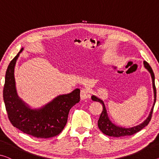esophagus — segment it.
Instances as JSON below:
<instances>
[{
  "label": "esophagus",
  "mask_w": 159,
  "mask_h": 159,
  "mask_svg": "<svg viewBox=\"0 0 159 159\" xmlns=\"http://www.w3.org/2000/svg\"><path fill=\"white\" fill-rule=\"evenodd\" d=\"M90 97L89 92L87 89H83L81 90V92H80V98L82 100L87 99Z\"/></svg>",
  "instance_id": "esophagus-1"
}]
</instances>
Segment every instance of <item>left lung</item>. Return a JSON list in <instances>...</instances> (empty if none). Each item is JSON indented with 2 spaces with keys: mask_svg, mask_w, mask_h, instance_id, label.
Wrapping results in <instances>:
<instances>
[{
  "mask_svg": "<svg viewBox=\"0 0 159 159\" xmlns=\"http://www.w3.org/2000/svg\"><path fill=\"white\" fill-rule=\"evenodd\" d=\"M143 65L146 70L150 72L151 79H152V83H153V94H154V102H153V105L151 108V110L150 111V114L147 119L146 120L142 122V123L139 124L137 126H133V127H129V128H125V127H121V126H117L116 124L112 123L110 121L108 114H107L106 107L104 104V102L102 101L101 99L98 98V97L92 95V99L95 102H99L102 104V110L101 115L99 116V119L98 120V127L100 129V131L102 133L106 134L107 136H114V137H120V136H131L133 134L137 133L138 131H141L143 128H144L146 126H147L149 121H151V116H152V113L153 110V107H154L156 100V89L155 86V76L154 73L153 72V70L151 69V66L146 61H143Z\"/></svg>",
  "mask_w": 159,
  "mask_h": 159,
  "instance_id": "obj_1",
  "label": "left lung"
}]
</instances>
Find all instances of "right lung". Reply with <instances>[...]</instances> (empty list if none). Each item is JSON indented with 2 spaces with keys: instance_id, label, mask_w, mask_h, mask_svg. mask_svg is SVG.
Instances as JSON below:
<instances>
[{
  "instance_id": "1",
  "label": "right lung",
  "mask_w": 159,
  "mask_h": 159,
  "mask_svg": "<svg viewBox=\"0 0 159 159\" xmlns=\"http://www.w3.org/2000/svg\"><path fill=\"white\" fill-rule=\"evenodd\" d=\"M22 48L7 68L3 100L10 121L14 127L34 137L48 139L59 134L66 125L70 109L80 102V89L59 95L40 109H31L17 94L14 70Z\"/></svg>"
}]
</instances>
